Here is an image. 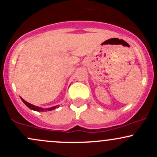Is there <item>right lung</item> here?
<instances>
[{
    "instance_id": "right-lung-1",
    "label": "right lung",
    "mask_w": 157,
    "mask_h": 157,
    "mask_svg": "<svg viewBox=\"0 0 157 157\" xmlns=\"http://www.w3.org/2000/svg\"><path fill=\"white\" fill-rule=\"evenodd\" d=\"M21 100H22V101L23 102V103H24L25 105H26L27 106V107H28V108H29L30 109H32V110H34V111H44V110H46V111H52V110L55 109V108L57 107V106H54V107L49 108V109H42V108L37 107V106L33 105H32V104L29 103L28 102L25 101V100H23V99H22V98H21Z\"/></svg>"
}]
</instances>
